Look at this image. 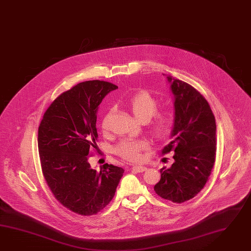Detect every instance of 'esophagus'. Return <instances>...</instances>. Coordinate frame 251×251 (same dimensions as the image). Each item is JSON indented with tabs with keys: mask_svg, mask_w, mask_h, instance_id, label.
Instances as JSON below:
<instances>
[{
	"mask_svg": "<svg viewBox=\"0 0 251 251\" xmlns=\"http://www.w3.org/2000/svg\"><path fill=\"white\" fill-rule=\"evenodd\" d=\"M133 171H135L136 173H142V172H145L148 168L144 166H137V167H132L131 168Z\"/></svg>",
	"mask_w": 251,
	"mask_h": 251,
	"instance_id": "1",
	"label": "esophagus"
}]
</instances>
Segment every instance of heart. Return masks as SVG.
Returning <instances> with one entry per match:
<instances>
[{
  "instance_id": "1",
  "label": "heart",
  "mask_w": 251,
  "mask_h": 251,
  "mask_svg": "<svg viewBox=\"0 0 251 251\" xmlns=\"http://www.w3.org/2000/svg\"><path fill=\"white\" fill-rule=\"evenodd\" d=\"M127 105L135 118L141 122H148L153 116L149 128L154 136L160 137L167 133L170 123L169 116L166 112H156L157 101L148 91H139L132 96L127 100ZM111 113L108 111L102 119L101 127L103 131L109 130ZM148 148L149 143L147 140L125 139L116 146L115 151L126 160L137 162L142 159V152Z\"/></svg>"
}]
</instances>
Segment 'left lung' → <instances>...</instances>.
Masks as SVG:
<instances>
[{
  "instance_id": "8db88e82",
  "label": "left lung",
  "mask_w": 251,
  "mask_h": 251,
  "mask_svg": "<svg viewBox=\"0 0 251 251\" xmlns=\"http://www.w3.org/2000/svg\"><path fill=\"white\" fill-rule=\"evenodd\" d=\"M167 78L175 98V121L172 141L162 153L173 151L175 162L169 168H161L154 190L164 200L183 203L200 193L211 174L217 126L212 110L199 91L186 82Z\"/></svg>"
}]
</instances>
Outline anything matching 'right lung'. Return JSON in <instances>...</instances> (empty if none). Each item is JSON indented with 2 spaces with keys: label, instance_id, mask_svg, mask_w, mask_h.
<instances>
[{
  "label": "right lung",
  "instance_id": "add662e5",
  "mask_svg": "<svg viewBox=\"0 0 251 251\" xmlns=\"http://www.w3.org/2000/svg\"><path fill=\"white\" fill-rule=\"evenodd\" d=\"M117 86L104 81L79 83L61 94L46 110L38 128L43 175L54 198L82 216L101 211L113 200L125 170L105 164L91 168L97 147V114L104 97Z\"/></svg>",
  "mask_w": 251,
  "mask_h": 251
}]
</instances>
